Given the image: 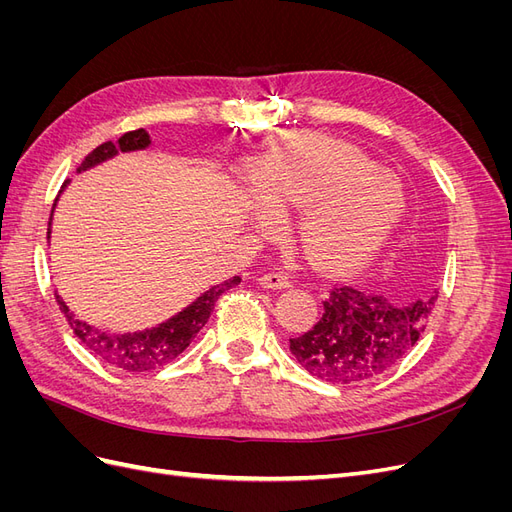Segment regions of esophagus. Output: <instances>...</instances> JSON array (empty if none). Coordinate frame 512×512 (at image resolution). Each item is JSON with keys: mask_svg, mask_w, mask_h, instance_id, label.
Here are the masks:
<instances>
[{"mask_svg": "<svg viewBox=\"0 0 512 512\" xmlns=\"http://www.w3.org/2000/svg\"><path fill=\"white\" fill-rule=\"evenodd\" d=\"M258 282L265 288H273V290L290 288V280H288V275H284V273H265V275L258 277Z\"/></svg>", "mask_w": 512, "mask_h": 512, "instance_id": "34e87169", "label": "esophagus"}]
</instances>
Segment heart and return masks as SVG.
I'll return each instance as SVG.
<instances>
[{
	"label": "heart",
	"mask_w": 512,
	"mask_h": 512,
	"mask_svg": "<svg viewBox=\"0 0 512 512\" xmlns=\"http://www.w3.org/2000/svg\"><path fill=\"white\" fill-rule=\"evenodd\" d=\"M265 203L301 211L297 239L320 269H354L374 260L406 213V192L391 173L352 145L292 134L258 173ZM269 220L271 211L260 209Z\"/></svg>",
	"instance_id": "1"
}]
</instances>
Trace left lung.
<instances>
[{"label":"left lung","mask_w":512,"mask_h":512,"mask_svg":"<svg viewBox=\"0 0 512 512\" xmlns=\"http://www.w3.org/2000/svg\"><path fill=\"white\" fill-rule=\"evenodd\" d=\"M427 299L393 303L356 286H337L322 301V318L290 339V352L309 374L331 384H356L384 374L418 342L436 307Z\"/></svg>","instance_id":"1"}]
</instances>
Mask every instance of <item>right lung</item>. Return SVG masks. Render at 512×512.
I'll return each mask as SVG.
<instances>
[{
  "label": "right lung",
  "instance_id": "1",
  "mask_svg": "<svg viewBox=\"0 0 512 512\" xmlns=\"http://www.w3.org/2000/svg\"><path fill=\"white\" fill-rule=\"evenodd\" d=\"M149 145H151V138L143 128L126 132L117 143L108 141L91 151L89 156L81 162V166L76 168V173H85V170L111 160L119 156V153L143 151ZM68 183L70 181L61 185V192L66 190ZM55 205H53V211H55ZM53 211H51V220H53ZM49 239H51V228H49ZM239 282H241L239 275L230 277V280H226L224 284L211 286L209 290H205L188 307H183L181 312L156 324V327H149L143 331H128V333H115V331L94 327V324H89L74 312H70V307L66 305L64 299L59 297V292H55V299L61 312H64L70 329L74 331L76 337L81 339L83 346L91 354L98 356L100 361H104L106 365H111L115 369L128 371V374H143V371L158 369L177 359V356L192 344L196 333L207 324L213 312V305L220 299V294L226 292L228 288H235Z\"/></svg>",
  "mask_w": 512,
  "mask_h": 512
}]
</instances>
